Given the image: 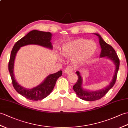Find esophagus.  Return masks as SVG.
I'll use <instances>...</instances> for the list:
<instances>
[{
  "label": "esophagus",
  "instance_id": "1",
  "mask_svg": "<svg viewBox=\"0 0 128 128\" xmlns=\"http://www.w3.org/2000/svg\"><path fill=\"white\" fill-rule=\"evenodd\" d=\"M74 68L71 66H67L66 68H65V69L64 70L65 71V73L66 74H69L70 72H72L74 70Z\"/></svg>",
  "mask_w": 128,
  "mask_h": 128
}]
</instances>
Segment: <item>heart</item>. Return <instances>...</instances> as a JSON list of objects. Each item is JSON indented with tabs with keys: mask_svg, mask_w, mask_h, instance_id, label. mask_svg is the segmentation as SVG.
I'll return each mask as SVG.
<instances>
[{
	"mask_svg": "<svg viewBox=\"0 0 128 128\" xmlns=\"http://www.w3.org/2000/svg\"><path fill=\"white\" fill-rule=\"evenodd\" d=\"M96 50L97 45L94 41L78 38L65 44L61 51L65 57L75 56V61L78 63L88 60L93 57Z\"/></svg>",
	"mask_w": 128,
	"mask_h": 128,
	"instance_id": "obj_1",
	"label": "heart"
}]
</instances>
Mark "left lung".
Returning <instances> with one entry per match:
<instances>
[{
    "label": "left lung",
    "instance_id": "left-lung-1",
    "mask_svg": "<svg viewBox=\"0 0 128 128\" xmlns=\"http://www.w3.org/2000/svg\"><path fill=\"white\" fill-rule=\"evenodd\" d=\"M99 37V43L102 48V51L100 53V57H106L109 59H110L116 65V69L114 71V74L113 77L112 81L108 86L105 88H102V90L96 91H89L84 90L82 88V77L80 75L79 71H77L76 74L78 76V81L73 86L74 90L76 92L78 96L82 100L89 101H95L99 100L105 96V94L108 93L110 90L113 87L116 81L117 73L120 67V59L118 57L116 52L113 47L105 42L104 40L101 37L100 35L98 34H94Z\"/></svg>",
    "mask_w": 128,
    "mask_h": 128
}]
</instances>
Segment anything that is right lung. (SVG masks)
Here are the masks:
<instances>
[{
	"mask_svg": "<svg viewBox=\"0 0 128 128\" xmlns=\"http://www.w3.org/2000/svg\"><path fill=\"white\" fill-rule=\"evenodd\" d=\"M52 35V34L50 32L33 30L28 32L26 36L17 41L11 50L8 67L12 80V83L14 90L26 99L38 101L42 100L47 97L51 93L54 88L58 78L62 75V71L60 70L57 72L48 75L37 87L32 89L25 88L18 84L14 78V65L16 53L20 47L30 44H38L47 48L52 49V43L50 42Z\"/></svg>",
	"mask_w": 128,
	"mask_h": 128,
	"instance_id": "1",
	"label": "right lung"
}]
</instances>
